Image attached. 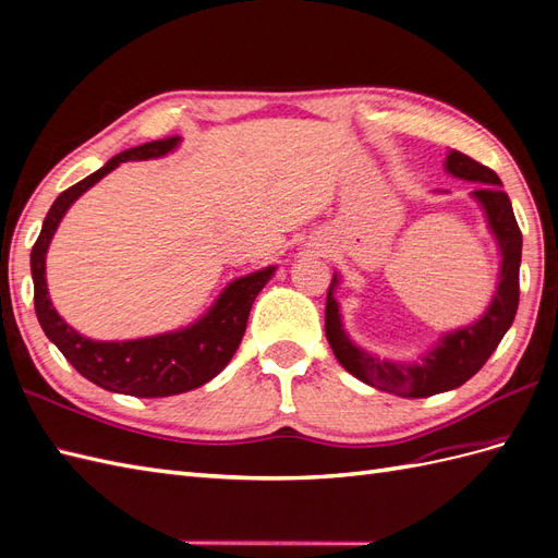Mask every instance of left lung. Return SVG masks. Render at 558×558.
Returning a JSON list of instances; mask_svg holds the SVG:
<instances>
[{
  "mask_svg": "<svg viewBox=\"0 0 558 558\" xmlns=\"http://www.w3.org/2000/svg\"><path fill=\"white\" fill-rule=\"evenodd\" d=\"M445 168L454 177H461V180L483 184L475 189L473 196L481 201L501 251L497 295L493 298L485 315L475 324L464 326V329L447 333L442 343L428 352L418 364H400L372 357L369 352H362L350 343V338L343 331L338 303L333 301V287L338 283L336 275L331 279L329 293H326V341H329L336 360L341 362L345 372L357 376L360 381L404 398H428L466 384L497 350L499 341L513 324L515 310H519V267L523 236L513 217L511 201L501 192L497 172L459 151L447 156Z\"/></svg>",
  "mask_w": 558,
  "mask_h": 558,
  "instance_id": "1",
  "label": "left lung"
}]
</instances>
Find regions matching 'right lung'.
Listing matches in <instances>:
<instances>
[{
  "label": "right lung",
  "mask_w": 558,
  "mask_h": 558,
  "mask_svg": "<svg viewBox=\"0 0 558 558\" xmlns=\"http://www.w3.org/2000/svg\"><path fill=\"white\" fill-rule=\"evenodd\" d=\"M177 144H180V137H166L128 148V151L108 160L104 168L85 177L83 182L65 189L49 208L43 232H39L31 253L35 312L47 338L92 384L122 392V396L168 398L208 384L234 357L241 338L246 333L255 295L263 291L269 277L275 275V267H265L248 277H241L229 283L208 315L201 317L196 324L186 326L182 331L140 338V341H89V338L73 331L57 315L47 293L45 255L65 210L71 208V203L77 196H83L89 186L97 184L104 174L118 168L120 162L166 156Z\"/></svg>",
  "instance_id": "obj_1"
}]
</instances>
